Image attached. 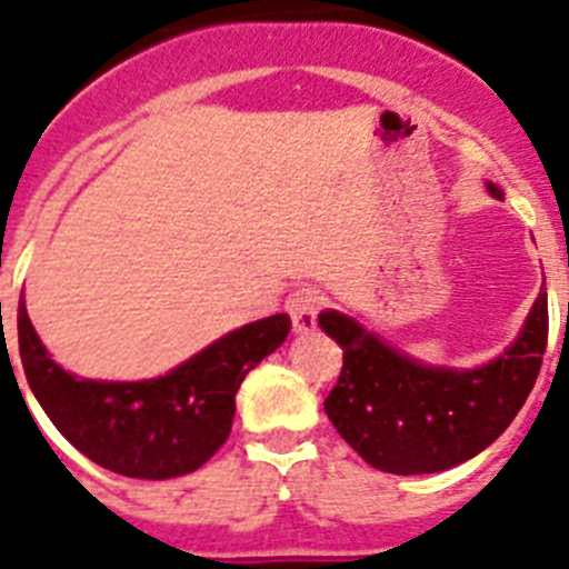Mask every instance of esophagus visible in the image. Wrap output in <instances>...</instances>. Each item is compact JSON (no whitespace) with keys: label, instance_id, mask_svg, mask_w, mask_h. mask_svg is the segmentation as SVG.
<instances>
[{"label":"esophagus","instance_id":"1","mask_svg":"<svg viewBox=\"0 0 569 569\" xmlns=\"http://www.w3.org/2000/svg\"><path fill=\"white\" fill-rule=\"evenodd\" d=\"M321 305H325V296H321L319 288H299L293 296L288 299V312L290 321H293L296 332H310L319 321Z\"/></svg>","mask_w":569,"mask_h":569}]
</instances>
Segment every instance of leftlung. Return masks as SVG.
Instances as JSON below:
<instances>
[{
  "label": "left lung",
  "mask_w": 569,
  "mask_h": 569,
  "mask_svg": "<svg viewBox=\"0 0 569 569\" xmlns=\"http://www.w3.org/2000/svg\"><path fill=\"white\" fill-rule=\"evenodd\" d=\"M488 191L502 197L493 182ZM319 325L343 349L325 400L338 435L378 471L437 473L491 446L528 400L547 349V293L502 356L471 372L409 361L341 312H321Z\"/></svg>",
  "instance_id": "left-lung-1"
}]
</instances>
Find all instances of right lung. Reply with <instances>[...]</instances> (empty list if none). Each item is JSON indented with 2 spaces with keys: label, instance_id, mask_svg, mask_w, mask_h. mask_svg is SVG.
<instances>
[{
  "label": "right lung",
  "instance_id": "add662e5",
  "mask_svg": "<svg viewBox=\"0 0 569 569\" xmlns=\"http://www.w3.org/2000/svg\"><path fill=\"white\" fill-rule=\"evenodd\" d=\"M290 332L276 312L213 341L169 375L140 383L72 378L41 347L19 305V358L36 400L56 429L107 471L134 479L191 473L231 435L244 375Z\"/></svg>",
  "mask_w": 569,
  "mask_h": 569
}]
</instances>
